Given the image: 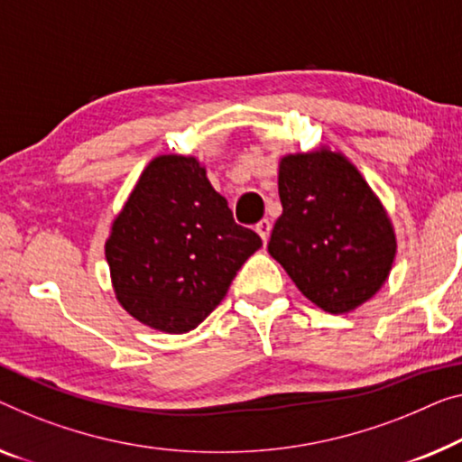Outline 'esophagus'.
I'll return each mask as SVG.
<instances>
[{
    "label": "esophagus",
    "instance_id": "1",
    "mask_svg": "<svg viewBox=\"0 0 462 462\" xmlns=\"http://www.w3.org/2000/svg\"><path fill=\"white\" fill-rule=\"evenodd\" d=\"M254 230H257L261 240L267 243V238H270V232H272V222H270V219H261V222L254 226Z\"/></svg>",
    "mask_w": 462,
    "mask_h": 462
}]
</instances>
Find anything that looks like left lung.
<instances>
[{"label":"left lung","instance_id":"left-lung-1","mask_svg":"<svg viewBox=\"0 0 462 462\" xmlns=\"http://www.w3.org/2000/svg\"><path fill=\"white\" fill-rule=\"evenodd\" d=\"M282 216L272 257L305 297L328 313H348L380 291L392 270L396 236L359 170L334 151L280 162Z\"/></svg>","mask_w":462,"mask_h":462}]
</instances>
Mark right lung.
I'll return each mask as SVG.
<instances>
[{
  "label": "right lung",
  "instance_id": "add662e5",
  "mask_svg": "<svg viewBox=\"0 0 462 462\" xmlns=\"http://www.w3.org/2000/svg\"><path fill=\"white\" fill-rule=\"evenodd\" d=\"M259 246L195 157L160 155L114 219L106 259L116 299L134 319L184 334L222 302Z\"/></svg>",
  "mask_w": 462,
  "mask_h": 462
}]
</instances>
